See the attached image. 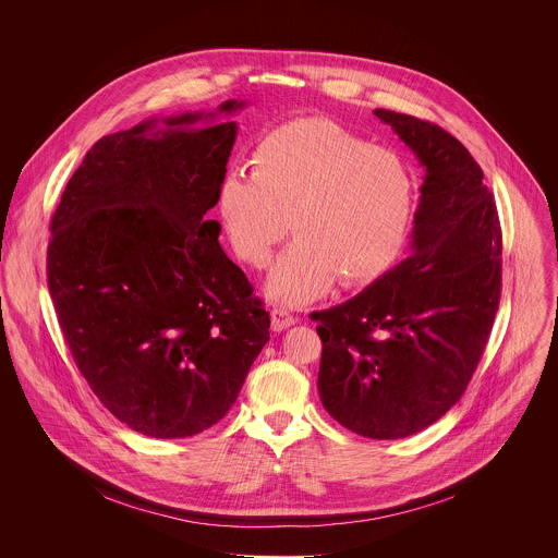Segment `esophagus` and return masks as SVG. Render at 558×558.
Wrapping results in <instances>:
<instances>
[{
	"label": "esophagus",
	"instance_id": "esophagus-1",
	"mask_svg": "<svg viewBox=\"0 0 558 558\" xmlns=\"http://www.w3.org/2000/svg\"><path fill=\"white\" fill-rule=\"evenodd\" d=\"M292 324H296V318L290 314V312H286V310H272L270 312V326H272V330H286V328H290Z\"/></svg>",
	"mask_w": 558,
	"mask_h": 558
}]
</instances>
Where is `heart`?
<instances>
[{
    "label": "heart",
    "instance_id": "heart-1",
    "mask_svg": "<svg viewBox=\"0 0 558 558\" xmlns=\"http://www.w3.org/2000/svg\"><path fill=\"white\" fill-rule=\"evenodd\" d=\"M230 246L248 266L268 264L290 230L264 292L281 305L322 296L335 277L369 286L398 262L414 210V178L396 150L369 146L326 118L270 131L253 150L251 173L232 171L219 189Z\"/></svg>",
    "mask_w": 558,
    "mask_h": 558
}]
</instances>
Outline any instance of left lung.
Returning a JSON list of instances; mask_svg holds the SVG:
<instances>
[{"label":"left lung","instance_id":"1","mask_svg":"<svg viewBox=\"0 0 558 558\" xmlns=\"http://www.w3.org/2000/svg\"><path fill=\"white\" fill-rule=\"evenodd\" d=\"M425 169L410 255L354 299L312 314L326 412L376 440L412 436L466 391L500 301V226L483 171L447 131L374 111Z\"/></svg>","mask_w":558,"mask_h":558}]
</instances>
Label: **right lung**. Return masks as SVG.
<instances>
[{"instance_id":"1","label":"right lung","mask_w":558,"mask_h":558,"mask_svg":"<svg viewBox=\"0 0 558 558\" xmlns=\"http://www.w3.org/2000/svg\"><path fill=\"white\" fill-rule=\"evenodd\" d=\"M244 105L98 140L51 219L47 279L73 359L105 408L150 438L219 423L270 339L268 312L206 217L239 133L216 120Z\"/></svg>"}]
</instances>
